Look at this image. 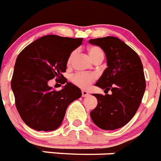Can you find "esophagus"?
<instances>
[{
	"mask_svg": "<svg viewBox=\"0 0 161 161\" xmlns=\"http://www.w3.org/2000/svg\"><path fill=\"white\" fill-rule=\"evenodd\" d=\"M81 93L82 97H87V96L89 95V93H88V91H86V90H82Z\"/></svg>",
	"mask_w": 161,
	"mask_h": 161,
	"instance_id": "obj_1",
	"label": "esophagus"
}]
</instances>
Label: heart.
<instances>
[{
    "label": "heart",
    "instance_id": "b5f03b06",
    "mask_svg": "<svg viewBox=\"0 0 161 161\" xmlns=\"http://www.w3.org/2000/svg\"><path fill=\"white\" fill-rule=\"evenodd\" d=\"M88 53L90 54V58L94 61L97 58H103L104 53L97 46H90L88 48ZM75 55V52H72L68 57L67 59V64H71L72 58ZM97 79V75L94 73H84V72H78V73L74 74L71 78V82L75 85L76 86L82 89H86L91 85L93 82Z\"/></svg>",
    "mask_w": 161,
    "mask_h": 161
}]
</instances>
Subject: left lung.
Masks as SVG:
<instances>
[{
	"mask_svg": "<svg viewBox=\"0 0 161 161\" xmlns=\"http://www.w3.org/2000/svg\"><path fill=\"white\" fill-rule=\"evenodd\" d=\"M89 42L103 49L108 64L95 84L107 94H93L97 105L90 116L102 130H116L134 117L143 97L146 80L142 61L134 49L117 37L106 36ZM109 90L111 95L107 94Z\"/></svg>",
	"mask_w": 161,
	"mask_h": 161,
	"instance_id": "8db88e82",
	"label": "left lung"
}]
</instances>
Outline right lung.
I'll use <instances>...</instances> for the list:
<instances>
[{
  "label": "right lung",
  "instance_id": "add662e5",
  "mask_svg": "<svg viewBox=\"0 0 161 161\" xmlns=\"http://www.w3.org/2000/svg\"><path fill=\"white\" fill-rule=\"evenodd\" d=\"M82 38L44 36L26 46L18 56L11 80L15 106L24 123L38 131L59 127L67 107L81 97L77 86L63 75L68 57L81 45ZM56 77L66 85L59 92L47 82ZM61 86V85H60Z\"/></svg>",
  "mask_w": 161,
  "mask_h": 161
}]
</instances>
